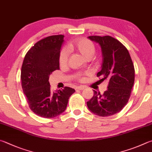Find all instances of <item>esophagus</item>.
I'll list each match as a JSON object with an SVG mask.
<instances>
[{"label": "esophagus", "mask_w": 152, "mask_h": 152, "mask_svg": "<svg viewBox=\"0 0 152 152\" xmlns=\"http://www.w3.org/2000/svg\"><path fill=\"white\" fill-rule=\"evenodd\" d=\"M84 88H85V86H80L76 87L75 89L76 90H84Z\"/></svg>", "instance_id": "34e87169"}]
</instances>
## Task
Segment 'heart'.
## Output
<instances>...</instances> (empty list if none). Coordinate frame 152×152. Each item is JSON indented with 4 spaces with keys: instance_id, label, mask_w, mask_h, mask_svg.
<instances>
[{
    "instance_id": "1",
    "label": "heart",
    "mask_w": 152,
    "mask_h": 152,
    "mask_svg": "<svg viewBox=\"0 0 152 152\" xmlns=\"http://www.w3.org/2000/svg\"><path fill=\"white\" fill-rule=\"evenodd\" d=\"M70 49H74L86 59L92 58L95 53V46L90 40L86 38H79L69 45ZM69 57V51L66 47L62 48L59 54V63L61 65L66 64Z\"/></svg>"
}]
</instances>
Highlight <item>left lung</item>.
Instances as JSON below:
<instances>
[{
    "label": "left lung",
    "instance_id": "1",
    "mask_svg": "<svg viewBox=\"0 0 152 152\" xmlns=\"http://www.w3.org/2000/svg\"><path fill=\"white\" fill-rule=\"evenodd\" d=\"M88 38L100 46L102 64L97 76L109 83L103 95L94 90L87 106L96 115L110 116L120 112L128 103L134 83V66L128 50L117 39L110 36Z\"/></svg>",
    "mask_w": 152,
    "mask_h": 152
}]
</instances>
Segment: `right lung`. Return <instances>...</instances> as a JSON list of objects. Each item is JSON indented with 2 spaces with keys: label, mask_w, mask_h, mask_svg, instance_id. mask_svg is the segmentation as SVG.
<instances>
[{
  "label": "right lung",
  "mask_w": 152,
  "mask_h": 152,
  "mask_svg": "<svg viewBox=\"0 0 152 152\" xmlns=\"http://www.w3.org/2000/svg\"><path fill=\"white\" fill-rule=\"evenodd\" d=\"M64 41L61 34L38 41L26 53L21 68L22 88L29 107L42 118H54L64 112L75 92L70 87L53 92L48 81L52 72L60 69L58 58Z\"/></svg>",
  "instance_id": "obj_1"
}]
</instances>
